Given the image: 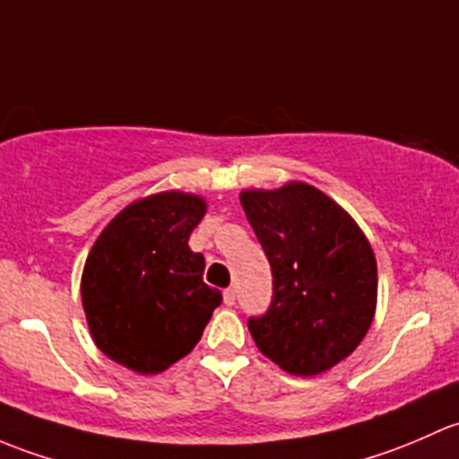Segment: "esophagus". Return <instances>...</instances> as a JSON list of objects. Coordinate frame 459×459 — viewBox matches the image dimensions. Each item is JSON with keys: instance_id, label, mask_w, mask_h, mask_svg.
<instances>
[{"instance_id": "34e87169", "label": "esophagus", "mask_w": 459, "mask_h": 459, "mask_svg": "<svg viewBox=\"0 0 459 459\" xmlns=\"http://www.w3.org/2000/svg\"><path fill=\"white\" fill-rule=\"evenodd\" d=\"M223 302H225V305H228V307H231V305H234V302H236V291L231 290V287H228V290L223 291Z\"/></svg>"}]
</instances>
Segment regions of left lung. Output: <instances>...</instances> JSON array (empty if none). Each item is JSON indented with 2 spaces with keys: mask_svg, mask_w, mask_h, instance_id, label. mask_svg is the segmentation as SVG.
<instances>
[{
  "mask_svg": "<svg viewBox=\"0 0 459 459\" xmlns=\"http://www.w3.org/2000/svg\"><path fill=\"white\" fill-rule=\"evenodd\" d=\"M240 203L272 264V302L247 327L269 360L316 376L349 356L369 332L377 267L351 216L307 183L247 190Z\"/></svg>",
  "mask_w": 459,
  "mask_h": 459,
  "instance_id": "8db88e82",
  "label": "left lung"
}]
</instances>
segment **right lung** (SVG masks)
I'll use <instances>...</instances> for the list:
<instances>
[{
    "label": "right lung",
    "instance_id": "1",
    "mask_svg": "<svg viewBox=\"0 0 459 459\" xmlns=\"http://www.w3.org/2000/svg\"><path fill=\"white\" fill-rule=\"evenodd\" d=\"M203 214V198L160 192L127 205L90 252L82 276L90 333L127 369L159 373L187 356L223 302L203 282V254L187 245Z\"/></svg>",
    "mask_w": 459,
    "mask_h": 459
}]
</instances>
